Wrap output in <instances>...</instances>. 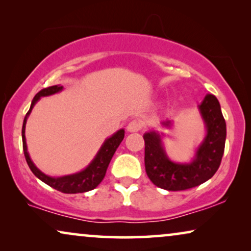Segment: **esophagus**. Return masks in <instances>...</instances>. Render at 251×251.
<instances>
[{
	"label": "esophagus",
	"mask_w": 251,
	"mask_h": 251,
	"mask_svg": "<svg viewBox=\"0 0 251 251\" xmlns=\"http://www.w3.org/2000/svg\"><path fill=\"white\" fill-rule=\"evenodd\" d=\"M139 130H140V123L138 121H136V120L129 122L128 126H126V131L128 132H138Z\"/></svg>",
	"instance_id": "1"
}]
</instances>
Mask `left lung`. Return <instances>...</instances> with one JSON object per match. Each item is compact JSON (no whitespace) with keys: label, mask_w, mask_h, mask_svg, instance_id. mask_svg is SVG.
<instances>
[{"label":"left lung","mask_w":251,"mask_h":251,"mask_svg":"<svg viewBox=\"0 0 251 251\" xmlns=\"http://www.w3.org/2000/svg\"><path fill=\"white\" fill-rule=\"evenodd\" d=\"M204 123V137L195 149L194 156L187 162L171 160L164 150L163 132L151 130L144 133L145 140V169L155 186L167 191H183L203 184L218 170L226 140V123L221 105L214 95H205L198 105ZM174 122H161L163 129H171Z\"/></svg>","instance_id":"1"}]
</instances>
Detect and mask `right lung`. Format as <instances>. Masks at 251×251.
<instances>
[{
  "mask_svg": "<svg viewBox=\"0 0 251 251\" xmlns=\"http://www.w3.org/2000/svg\"><path fill=\"white\" fill-rule=\"evenodd\" d=\"M63 90H64L63 85L60 84L52 85V87L42 89V90L37 92L35 97L33 98L29 111L27 112L23 123L22 137H23L24 154H25V159L27 161V164H28L29 169L32 170V173L35 175L40 180H42L43 183L49 185V186L54 188V190L63 192V193H67V194L84 193V192L94 190V188L97 187L98 185L100 184V181L104 179L108 164L111 162L116 149H118L123 138H125V129H120L116 132L113 133L111 137L106 138L94 159H92L91 162L89 163L83 170L78 171V173L66 175V176H60V177H52L42 173V171H41L39 168L34 164V162L29 156L28 150H27L26 136H25L26 122L30 114V112H32L33 107L35 106L36 102L39 101L41 98L48 97V96H52Z\"/></svg>",
  "mask_w": 251,
  "mask_h": 251,
  "instance_id": "right-lung-1",
  "label": "right lung"
}]
</instances>
